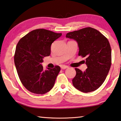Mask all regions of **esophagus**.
Returning <instances> with one entry per match:
<instances>
[{
    "mask_svg": "<svg viewBox=\"0 0 121 121\" xmlns=\"http://www.w3.org/2000/svg\"><path fill=\"white\" fill-rule=\"evenodd\" d=\"M61 68H62V69H66V68H68V67L67 66H66V65H62V66H61Z\"/></svg>",
    "mask_w": 121,
    "mask_h": 121,
    "instance_id": "obj_1",
    "label": "esophagus"
}]
</instances>
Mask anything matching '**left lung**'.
I'll list each match as a JSON object with an SVG mask.
<instances>
[{"instance_id": "obj_1", "label": "left lung", "mask_w": 121, "mask_h": 121, "mask_svg": "<svg viewBox=\"0 0 121 121\" xmlns=\"http://www.w3.org/2000/svg\"><path fill=\"white\" fill-rule=\"evenodd\" d=\"M66 37L78 43L79 56L86 57L87 68L82 72L75 68L73 86L84 93L98 89L105 81L111 65V49L109 41L98 30L90 27L69 32Z\"/></svg>"}]
</instances>
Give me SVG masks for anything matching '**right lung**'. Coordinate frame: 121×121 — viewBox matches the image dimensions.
Instances as JSON below:
<instances>
[{"label":"right lung","mask_w":121,"mask_h":121,"mask_svg":"<svg viewBox=\"0 0 121 121\" xmlns=\"http://www.w3.org/2000/svg\"><path fill=\"white\" fill-rule=\"evenodd\" d=\"M62 35L44 29L32 30L23 37L16 46L14 61L21 82L32 93L43 95L54 85L60 67L43 70L42 63L50 54L54 41Z\"/></svg>","instance_id":"1"}]
</instances>
